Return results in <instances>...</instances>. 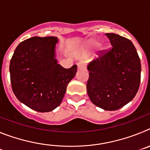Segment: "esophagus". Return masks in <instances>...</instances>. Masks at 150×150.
<instances>
[{"label": "esophagus", "mask_w": 150, "mask_h": 150, "mask_svg": "<svg viewBox=\"0 0 150 150\" xmlns=\"http://www.w3.org/2000/svg\"><path fill=\"white\" fill-rule=\"evenodd\" d=\"M86 66V64H85L84 62H79L77 63V67L78 69L83 68V67H85Z\"/></svg>", "instance_id": "34e87169"}]
</instances>
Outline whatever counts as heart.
Masks as SVG:
<instances>
[{
	"instance_id": "heart-1",
	"label": "heart",
	"mask_w": 150,
	"mask_h": 150,
	"mask_svg": "<svg viewBox=\"0 0 150 150\" xmlns=\"http://www.w3.org/2000/svg\"><path fill=\"white\" fill-rule=\"evenodd\" d=\"M94 44H95V45H97V44H98V43H94Z\"/></svg>"
}]
</instances>
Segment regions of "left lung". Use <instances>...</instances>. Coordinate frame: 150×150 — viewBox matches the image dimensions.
<instances>
[{
  "label": "left lung",
  "mask_w": 150,
  "mask_h": 150,
  "mask_svg": "<svg viewBox=\"0 0 150 150\" xmlns=\"http://www.w3.org/2000/svg\"><path fill=\"white\" fill-rule=\"evenodd\" d=\"M112 46L99 59L88 64V97L97 107L116 110L129 103L140 83L141 64L130 40L113 33L105 34Z\"/></svg>",
  "instance_id": "1"
}]
</instances>
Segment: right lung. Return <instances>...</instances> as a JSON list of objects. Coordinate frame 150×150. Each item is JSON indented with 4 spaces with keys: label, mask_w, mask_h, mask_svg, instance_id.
Segmentation results:
<instances>
[{
    "label": "right lung",
    "mask_w": 150,
    "mask_h": 150,
    "mask_svg": "<svg viewBox=\"0 0 150 150\" xmlns=\"http://www.w3.org/2000/svg\"><path fill=\"white\" fill-rule=\"evenodd\" d=\"M56 37H33L18 45L10 64L12 89L30 109L50 112L59 107L77 66L66 69L55 59Z\"/></svg>",
    "instance_id": "add662e5"
}]
</instances>
